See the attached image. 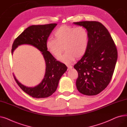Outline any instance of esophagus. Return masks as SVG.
Listing matches in <instances>:
<instances>
[{
	"instance_id": "1",
	"label": "esophagus",
	"mask_w": 127,
	"mask_h": 127,
	"mask_svg": "<svg viewBox=\"0 0 127 127\" xmlns=\"http://www.w3.org/2000/svg\"><path fill=\"white\" fill-rule=\"evenodd\" d=\"M67 67H68V69H70L72 68V66L71 65H67Z\"/></svg>"
}]
</instances>
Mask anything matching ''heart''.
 Here are the masks:
<instances>
[{
    "instance_id": "1",
    "label": "heart",
    "mask_w": 127,
    "mask_h": 127,
    "mask_svg": "<svg viewBox=\"0 0 127 127\" xmlns=\"http://www.w3.org/2000/svg\"><path fill=\"white\" fill-rule=\"evenodd\" d=\"M53 35L55 39L47 40L46 47L55 58L61 56L64 48L65 52L58 58L59 61L63 63H71L75 58L83 57L87 50L89 34L83 27L63 25L55 31Z\"/></svg>"
}]
</instances>
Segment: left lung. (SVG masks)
Here are the masks:
<instances>
[{
    "mask_svg": "<svg viewBox=\"0 0 127 127\" xmlns=\"http://www.w3.org/2000/svg\"><path fill=\"white\" fill-rule=\"evenodd\" d=\"M74 24L83 27L89 34L87 50L74 65L78 72L77 88L84 95H96L111 81L117 60V50L109 32L100 23L84 21Z\"/></svg>",
    "mask_w": 127,
    "mask_h": 127,
    "instance_id": "8db88e82",
    "label": "left lung"
}]
</instances>
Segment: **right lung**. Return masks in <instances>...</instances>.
Masks as SVG:
<instances>
[{"label": "right lung", "instance_id": "add662e5", "mask_svg": "<svg viewBox=\"0 0 127 127\" xmlns=\"http://www.w3.org/2000/svg\"><path fill=\"white\" fill-rule=\"evenodd\" d=\"M57 24L32 25L26 28L13 42L12 55L20 45H29L41 51L44 57L46 70L42 82L34 87L27 86L20 82L13 74L17 84L22 90L33 98H43L51 96L56 91L59 81L67 67L56 59L47 51L46 42Z\"/></svg>", "mask_w": 127, "mask_h": 127}]
</instances>
